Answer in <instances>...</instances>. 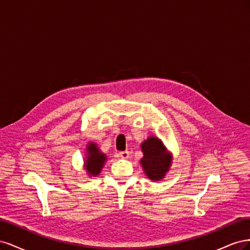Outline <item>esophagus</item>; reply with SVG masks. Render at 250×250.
<instances>
[{
	"label": "esophagus",
	"mask_w": 250,
	"mask_h": 250,
	"mask_svg": "<svg viewBox=\"0 0 250 250\" xmlns=\"http://www.w3.org/2000/svg\"><path fill=\"white\" fill-rule=\"evenodd\" d=\"M120 156L123 158V160H127L128 157H129V152H128V151L126 150V151H121L120 152Z\"/></svg>",
	"instance_id": "34e87169"
}]
</instances>
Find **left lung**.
<instances>
[{"mask_svg":"<svg viewBox=\"0 0 250 250\" xmlns=\"http://www.w3.org/2000/svg\"><path fill=\"white\" fill-rule=\"evenodd\" d=\"M144 156L141 160L142 168L151 180H161L171 167L172 155L167 151L163 142L155 137H150L141 144Z\"/></svg>","mask_w":250,"mask_h":250,"instance_id":"obj_1","label":"left lung"}]
</instances>
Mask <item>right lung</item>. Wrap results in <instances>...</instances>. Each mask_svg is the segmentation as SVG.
Segmentation results:
<instances>
[{
  "label": "right lung",
  "instance_id": "1",
  "mask_svg": "<svg viewBox=\"0 0 250 250\" xmlns=\"http://www.w3.org/2000/svg\"><path fill=\"white\" fill-rule=\"evenodd\" d=\"M107 157L97 147V144L90 142L86 147V157L84 160V169L89 176L99 175Z\"/></svg>",
  "mask_w": 250,
  "mask_h": 250
}]
</instances>
